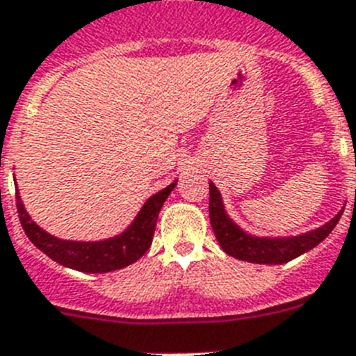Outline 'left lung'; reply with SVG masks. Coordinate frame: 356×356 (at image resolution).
I'll return each instance as SVG.
<instances>
[{
  "mask_svg": "<svg viewBox=\"0 0 356 356\" xmlns=\"http://www.w3.org/2000/svg\"><path fill=\"white\" fill-rule=\"evenodd\" d=\"M210 205H209V216L210 225H212L216 238L219 241V246L228 253L229 257H235L244 262L253 264H285L291 262L292 259L300 257V254L307 253L312 248H316L319 242L325 241L335 225L341 219L342 212L330 219L326 225L321 228L301 234L298 237H254V235L242 232L237 225L226 213L225 205H222L221 194L217 191L216 185L210 181Z\"/></svg>",
  "mask_w": 356,
  "mask_h": 356,
  "instance_id": "left-lung-1",
  "label": "left lung"
}]
</instances>
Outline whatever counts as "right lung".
<instances>
[{"label": "right lung", "instance_id": "1", "mask_svg": "<svg viewBox=\"0 0 356 356\" xmlns=\"http://www.w3.org/2000/svg\"><path fill=\"white\" fill-rule=\"evenodd\" d=\"M175 185L176 181H172L155 196H151L137 213L134 222L121 235L96 242L64 241L44 232L39 225H35V221H31L17 191H15V207H17L19 221L28 238L33 242V246L39 248L56 264L81 273H110L137 262L149 250L159 212Z\"/></svg>", "mask_w": 356, "mask_h": 356}]
</instances>
